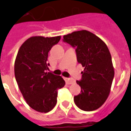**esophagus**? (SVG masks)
I'll return each mask as SVG.
<instances>
[{"instance_id": "esophagus-1", "label": "esophagus", "mask_w": 131, "mask_h": 131, "mask_svg": "<svg viewBox=\"0 0 131 131\" xmlns=\"http://www.w3.org/2000/svg\"><path fill=\"white\" fill-rule=\"evenodd\" d=\"M65 81H66L67 84H71V83H73L75 82L73 79H70V78H65Z\"/></svg>"}]
</instances>
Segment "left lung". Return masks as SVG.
<instances>
[{
	"label": "left lung",
	"instance_id": "8db88e82",
	"mask_svg": "<svg viewBox=\"0 0 131 131\" xmlns=\"http://www.w3.org/2000/svg\"><path fill=\"white\" fill-rule=\"evenodd\" d=\"M63 41L75 49L78 63L84 67L81 79L76 81L81 93L74 97L75 103L85 111L99 109L109 96L115 74L109 49L99 37L87 30L63 36Z\"/></svg>",
	"mask_w": 131,
	"mask_h": 131
}]
</instances>
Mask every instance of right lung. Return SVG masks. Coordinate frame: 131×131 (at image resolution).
<instances>
[{
    "label": "right lung",
    "mask_w": 131,
    "mask_h": 131,
    "mask_svg": "<svg viewBox=\"0 0 131 131\" xmlns=\"http://www.w3.org/2000/svg\"><path fill=\"white\" fill-rule=\"evenodd\" d=\"M61 36H33L22 43L14 63V75L24 99L31 108L48 113L57 103L58 90L65 85L60 75L46 72L48 52Z\"/></svg>",
    "instance_id": "right-lung-1"
}]
</instances>
